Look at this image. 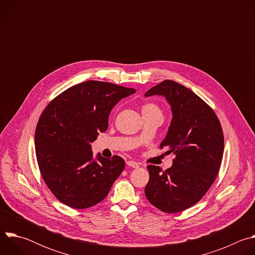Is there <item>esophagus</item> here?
Segmentation results:
<instances>
[{
	"mask_svg": "<svg viewBox=\"0 0 255 255\" xmlns=\"http://www.w3.org/2000/svg\"><path fill=\"white\" fill-rule=\"evenodd\" d=\"M126 163H127V165H129V166H131L133 168H138L140 166V164L138 162L134 161V160H128V161H126Z\"/></svg>",
	"mask_w": 255,
	"mask_h": 255,
	"instance_id": "1",
	"label": "esophagus"
}]
</instances>
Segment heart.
Listing matches in <instances>:
<instances>
[{
	"label": "heart",
	"instance_id": "heart-1",
	"mask_svg": "<svg viewBox=\"0 0 255 255\" xmlns=\"http://www.w3.org/2000/svg\"><path fill=\"white\" fill-rule=\"evenodd\" d=\"M141 111H142V115L149 114V113H154V112L161 113L158 106L153 104V103H145V104H143L142 107H141Z\"/></svg>",
	"mask_w": 255,
	"mask_h": 255
}]
</instances>
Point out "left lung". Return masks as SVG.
I'll use <instances>...</instances> for the list:
<instances>
[{"label":"left lung","mask_w":255,"mask_h":255,"mask_svg":"<svg viewBox=\"0 0 255 255\" xmlns=\"http://www.w3.org/2000/svg\"><path fill=\"white\" fill-rule=\"evenodd\" d=\"M161 95L171 106L172 120L159 148L173 154L172 166L148 165L145 196L158 210L174 214L197 204L220 170L224 135L213 109L190 89L165 80L145 97Z\"/></svg>","instance_id":"8db88e82"}]
</instances>
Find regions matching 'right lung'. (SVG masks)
Instances as JSON below:
<instances>
[{
  "mask_svg": "<svg viewBox=\"0 0 255 255\" xmlns=\"http://www.w3.org/2000/svg\"><path fill=\"white\" fill-rule=\"evenodd\" d=\"M134 89L88 81L55 97L35 130V152L43 180L54 197L74 209L102 202L125 167L114 155L93 158L91 142L108 128L109 115Z\"/></svg>",
  "mask_w": 255,
  "mask_h": 255,
  "instance_id": "1",
  "label": "right lung"
}]
</instances>
